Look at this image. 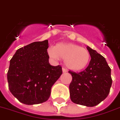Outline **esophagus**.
<instances>
[{
  "instance_id": "34e87169",
  "label": "esophagus",
  "mask_w": 120,
  "mask_h": 120,
  "mask_svg": "<svg viewBox=\"0 0 120 120\" xmlns=\"http://www.w3.org/2000/svg\"><path fill=\"white\" fill-rule=\"evenodd\" d=\"M62 71H63V73H66L67 72V70H66L65 68H62Z\"/></svg>"
}]
</instances>
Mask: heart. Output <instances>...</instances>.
I'll return each instance as SVG.
<instances>
[{"instance_id": "heart-1", "label": "heart", "mask_w": 120, "mask_h": 120, "mask_svg": "<svg viewBox=\"0 0 120 120\" xmlns=\"http://www.w3.org/2000/svg\"><path fill=\"white\" fill-rule=\"evenodd\" d=\"M48 52L54 59H63L66 66L75 71L86 68L90 60V54L86 49L72 43L57 44L49 49Z\"/></svg>"}]
</instances>
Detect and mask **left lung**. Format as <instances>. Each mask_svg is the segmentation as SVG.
<instances>
[{
  "instance_id": "8db88e82",
  "label": "left lung",
  "mask_w": 120,
  "mask_h": 120,
  "mask_svg": "<svg viewBox=\"0 0 120 120\" xmlns=\"http://www.w3.org/2000/svg\"><path fill=\"white\" fill-rule=\"evenodd\" d=\"M91 60L87 68L76 73L70 71L72 81L70 84V99L74 103L93 107L104 101L112 85L111 68L106 59L96 50L87 47Z\"/></svg>"
}]
</instances>
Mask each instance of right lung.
<instances>
[{
    "instance_id": "1",
    "label": "right lung",
    "mask_w": 120,
    "mask_h": 120,
    "mask_svg": "<svg viewBox=\"0 0 120 120\" xmlns=\"http://www.w3.org/2000/svg\"><path fill=\"white\" fill-rule=\"evenodd\" d=\"M47 40L35 42L16 50L8 72L9 89L19 101L27 105L43 103L62 74L59 65L49 63Z\"/></svg>"
}]
</instances>
